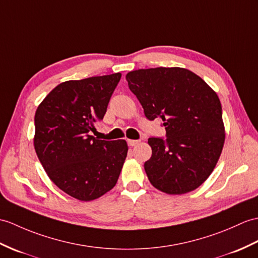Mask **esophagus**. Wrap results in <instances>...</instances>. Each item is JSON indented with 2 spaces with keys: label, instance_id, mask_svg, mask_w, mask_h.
<instances>
[{
  "label": "esophagus",
  "instance_id": "obj_1",
  "mask_svg": "<svg viewBox=\"0 0 258 258\" xmlns=\"http://www.w3.org/2000/svg\"><path fill=\"white\" fill-rule=\"evenodd\" d=\"M127 143H128V145L130 146H135V145H137V144H140V141H137V140H127Z\"/></svg>",
  "mask_w": 258,
  "mask_h": 258
}]
</instances>
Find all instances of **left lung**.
<instances>
[{
	"instance_id": "obj_1",
	"label": "left lung",
	"mask_w": 258,
	"mask_h": 258,
	"mask_svg": "<svg viewBox=\"0 0 258 258\" xmlns=\"http://www.w3.org/2000/svg\"><path fill=\"white\" fill-rule=\"evenodd\" d=\"M126 80L145 116L160 117L166 130V140L148 139L152 157L144 168L149 181L168 195L197 189L211 175L224 145L218 94L199 76L179 67L134 70Z\"/></svg>"
}]
</instances>
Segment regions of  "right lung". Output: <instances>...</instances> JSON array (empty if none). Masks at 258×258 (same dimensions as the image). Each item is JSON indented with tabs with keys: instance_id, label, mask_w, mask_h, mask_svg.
I'll return each mask as SVG.
<instances>
[{
	"instance_id": "add662e5",
	"label": "right lung",
	"mask_w": 258,
	"mask_h": 258,
	"mask_svg": "<svg viewBox=\"0 0 258 258\" xmlns=\"http://www.w3.org/2000/svg\"><path fill=\"white\" fill-rule=\"evenodd\" d=\"M121 74L69 80L48 93L35 113L34 146L50 180L80 201H91L117 182L127 155L124 140L90 135L102 121Z\"/></svg>"
}]
</instances>
